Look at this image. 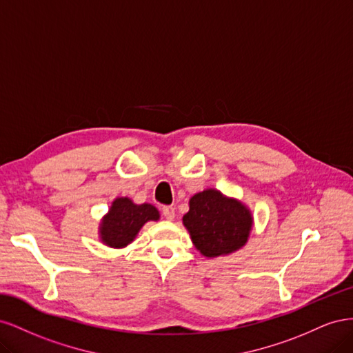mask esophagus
<instances>
[{
    "label": "esophagus",
    "instance_id": "1",
    "mask_svg": "<svg viewBox=\"0 0 353 353\" xmlns=\"http://www.w3.org/2000/svg\"><path fill=\"white\" fill-rule=\"evenodd\" d=\"M162 215L168 219V221H172L175 218V209L172 206H163L162 208Z\"/></svg>",
    "mask_w": 353,
    "mask_h": 353
}]
</instances>
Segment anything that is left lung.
Returning <instances> with one entry per match:
<instances>
[{"instance_id":"1","label":"left lung","mask_w":353,"mask_h":353,"mask_svg":"<svg viewBox=\"0 0 353 353\" xmlns=\"http://www.w3.org/2000/svg\"><path fill=\"white\" fill-rule=\"evenodd\" d=\"M183 221L196 248L208 258L239 250L248 241L252 228L250 212L216 190L191 197Z\"/></svg>"}]
</instances>
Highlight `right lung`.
<instances>
[{
    "label": "right lung",
    "mask_w": 353,
    "mask_h": 353,
    "mask_svg": "<svg viewBox=\"0 0 353 353\" xmlns=\"http://www.w3.org/2000/svg\"><path fill=\"white\" fill-rule=\"evenodd\" d=\"M159 212L152 205H134L121 197L113 201L109 215L101 223V240L112 248H123L131 243L147 221H157Z\"/></svg>",
    "instance_id": "add662e5"
}]
</instances>
